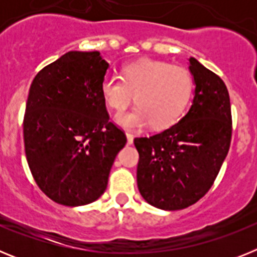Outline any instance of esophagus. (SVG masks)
<instances>
[{
	"mask_svg": "<svg viewBox=\"0 0 257 257\" xmlns=\"http://www.w3.org/2000/svg\"><path fill=\"white\" fill-rule=\"evenodd\" d=\"M126 136H127V144H133L134 143V135L131 133H126Z\"/></svg>",
	"mask_w": 257,
	"mask_h": 257,
	"instance_id": "34e87169",
	"label": "esophagus"
}]
</instances>
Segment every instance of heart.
I'll list each match as a JSON object with an SVG mask.
<instances>
[{
  "label": "heart",
  "mask_w": 257,
  "mask_h": 257,
  "mask_svg": "<svg viewBox=\"0 0 257 257\" xmlns=\"http://www.w3.org/2000/svg\"><path fill=\"white\" fill-rule=\"evenodd\" d=\"M192 73L185 67L167 61H136L122 69V77L106 76L101 81L104 101L115 113H122L135 95V109L117 117L127 128L151 123L156 130L172 126L184 114L192 99Z\"/></svg>",
  "instance_id": "obj_1"
}]
</instances>
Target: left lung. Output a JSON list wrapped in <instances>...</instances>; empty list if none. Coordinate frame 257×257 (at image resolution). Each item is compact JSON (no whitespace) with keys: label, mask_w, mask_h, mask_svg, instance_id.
I'll return each instance as SVG.
<instances>
[{"label":"left lung","mask_w":257,"mask_h":257,"mask_svg":"<svg viewBox=\"0 0 257 257\" xmlns=\"http://www.w3.org/2000/svg\"><path fill=\"white\" fill-rule=\"evenodd\" d=\"M194 99L189 112L167 130L134 140L139 152L138 188L149 205L181 210L212 187L231 140L230 99L225 83L189 59Z\"/></svg>","instance_id":"8db88e82"}]
</instances>
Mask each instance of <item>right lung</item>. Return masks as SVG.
Instances as JSON below:
<instances>
[{
  "label": "right lung",
  "mask_w": 257,
  "mask_h": 257,
  "mask_svg": "<svg viewBox=\"0 0 257 257\" xmlns=\"http://www.w3.org/2000/svg\"><path fill=\"white\" fill-rule=\"evenodd\" d=\"M108 67L99 51H69L41 69L29 88L23 122L27 161L40 189L59 205L96 201L127 142L109 121L101 96Z\"/></svg>",
  "instance_id": "add662e5"
}]
</instances>
